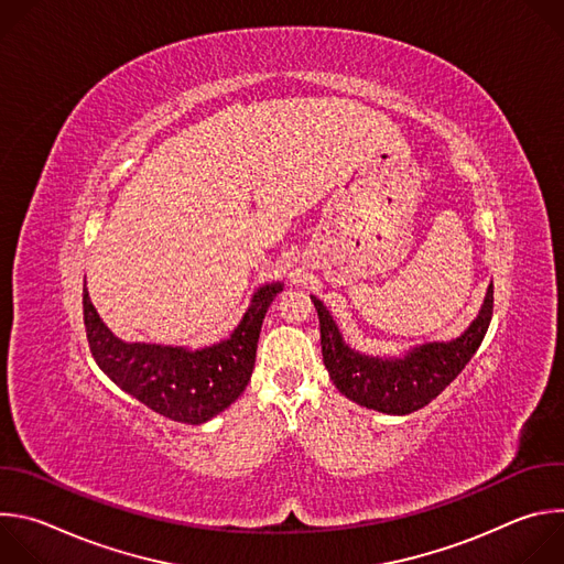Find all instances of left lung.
Listing matches in <instances>:
<instances>
[{
  "label": "left lung",
  "instance_id": "1",
  "mask_svg": "<svg viewBox=\"0 0 564 564\" xmlns=\"http://www.w3.org/2000/svg\"><path fill=\"white\" fill-rule=\"evenodd\" d=\"M312 301L318 314L324 364L339 392L359 406L386 415H409L431 404L479 348L494 316V283L473 324L457 339L424 344L401 357H370L352 350L326 305L316 296Z\"/></svg>",
  "mask_w": 564,
  "mask_h": 564
}]
</instances>
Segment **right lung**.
<instances>
[{
	"instance_id": "1",
	"label": "right lung",
	"mask_w": 564,
	"mask_h": 564,
	"mask_svg": "<svg viewBox=\"0 0 564 564\" xmlns=\"http://www.w3.org/2000/svg\"><path fill=\"white\" fill-rule=\"evenodd\" d=\"M283 283L261 285L248 312L229 339L189 350L160 344H127L118 339L96 312L89 292H83L85 328L91 355L100 370L127 394L153 413L181 424H205L246 390L265 312Z\"/></svg>"
}]
</instances>
